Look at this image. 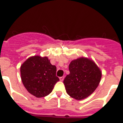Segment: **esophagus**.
Wrapping results in <instances>:
<instances>
[{"label":"esophagus","mask_w":123,"mask_h":123,"mask_svg":"<svg viewBox=\"0 0 123 123\" xmlns=\"http://www.w3.org/2000/svg\"><path fill=\"white\" fill-rule=\"evenodd\" d=\"M64 77H59V80H60V81H62L63 80H64Z\"/></svg>","instance_id":"34e87169"}]
</instances>
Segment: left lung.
Here are the masks:
<instances>
[{
  "mask_svg": "<svg viewBox=\"0 0 123 123\" xmlns=\"http://www.w3.org/2000/svg\"><path fill=\"white\" fill-rule=\"evenodd\" d=\"M69 74L64 84L67 93L73 98L81 100L90 96L98 86L102 73L93 61L80 58L71 62Z\"/></svg>",
  "mask_w": 123,
  "mask_h": 123,
  "instance_id": "8db88e82",
  "label": "left lung"
}]
</instances>
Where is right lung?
<instances>
[{
	"label": "right lung",
	"instance_id": "add662e5",
	"mask_svg": "<svg viewBox=\"0 0 123 123\" xmlns=\"http://www.w3.org/2000/svg\"><path fill=\"white\" fill-rule=\"evenodd\" d=\"M22 82L27 91L37 98L47 96L59 80L56 75V67L48 57L34 56L27 59L20 68Z\"/></svg>",
	"mask_w": 123,
	"mask_h": 123
}]
</instances>
